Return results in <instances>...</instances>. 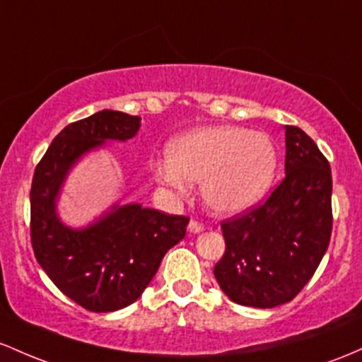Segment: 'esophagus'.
Masks as SVG:
<instances>
[{"instance_id": "1", "label": "esophagus", "mask_w": 362, "mask_h": 362, "mask_svg": "<svg viewBox=\"0 0 362 362\" xmlns=\"http://www.w3.org/2000/svg\"><path fill=\"white\" fill-rule=\"evenodd\" d=\"M188 229H189V233L197 234V233H202V230L205 229V226H203L200 221H197V218H192V221H189V224H188Z\"/></svg>"}]
</instances>
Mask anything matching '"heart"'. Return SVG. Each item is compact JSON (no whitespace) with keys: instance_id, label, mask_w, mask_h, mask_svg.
Here are the masks:
<instances>
[{"instance_id":"b5f03b06","label":"heart","mask_w":362,"mask_h":362,"mask_svg":"<svg viewBox=\"0 0 362 362\" xmlns=\"http://www.w3.org/2000/svg\"><path fill=\"white\" fill-rule=\"evenodd\" d=\"M168 162L156 176L182 193L186 181H202V197L217 214L245 212L265 197L277 173V148L269 135L239 127H205L173 138Z\"/></svg>"}]
</instances>
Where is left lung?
<instances>
[{
	"instance_id": "left-lung-1",
	"label": "left lung",
	"mask_w": 362,
	"mask_h": 362,
	"mask_svg": "<svg viewBox=\"0 0 362 362\" xmlns=\"http://www.w3.org/2000/svg\"><path fill=\"white\" fill-rule=\"evenodd\" d=\"M332 224L330 164L311 136L287 124L286 177L267 200L221 222L218 286L243 306L292 301L318 269Z\"/></svg>"
}]
</instances>
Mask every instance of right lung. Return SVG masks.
I'll return each mask as SVG.
<instances>
[{
  "label": "right lung",
  "instance_id": "add662e5",
  "mask_svg": "<svg viewBox=\"0 0 362 362\" xmlns=\"http://www.w3.org/2000/svg\"><path fill=\"white\" fill-rule=\"evenodd\" d=\"M138 128V116L107 109L70 123L32 177V250L54 286L87 311L109 313L135 303L189 222L141 205L116 206L82 230L68 229L56 217L54 200L73 162L105 140L133 138Z\"/></svg>",
  "mask_w": 362,
  "mask_h": 362
}]
</instances>
